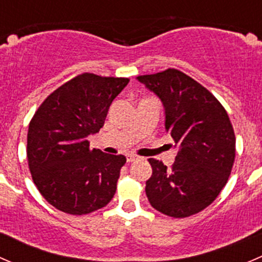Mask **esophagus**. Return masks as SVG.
<instances>
[{"mask_svg": "<svg viewBox=\"0 0 262 262\" xmlns=\"http://www.w3.org/2000/svg\"><path fill=\"white\" fill-rule=\"evenodd\" d=\"M137 160H138V157H137V156H134V155L126 156V161H128V162H134V161H137Z\"/></svg>", "mask_w": 262, "mask_h": 262, "instance_id": "34e87169", "label": "esophagus"}]
</instances>
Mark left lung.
<instances>
[{
	"label": "left lung",
	"instance_id": "obj_1",
	"mask_svg": "<svg viewBox=\"0 0 262 262\" xmlns=\"http://www.w3.org/2000/svg\"><path fill=\"white\" fill-rule=\"evenodd\" d=\"M137 78L162 102L165 129L178 149L171 168L148 160V200L173 218L199 213L226 186L233 166L236 138L228 114L205 87L178 70Z\"/></svg>",
	"mask_w": 262,
	"mask_h": 262
}]
</instances>
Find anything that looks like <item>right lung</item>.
Returning a JSON list of instances; mask_svg holds the SVG:
<instances>
[{
  "instance_id": "1",
  "label": "right lung",
  "mask_w": 262,
  "mask_h": 262,
  "mask_svg": "<svg viewBox=\"0 0 262 262\" xmlns=\"http://www.w3.org/2000/svg\"><path fill=\"white\" fill-rule=\"evenodd\" d=\"M128 82L83 73L50 94L31 119L29 168L40 194L58 210L81 215L114 196L125 157L90 149L87 138L99 133Z\"/></svg>"
}]
</instances>
